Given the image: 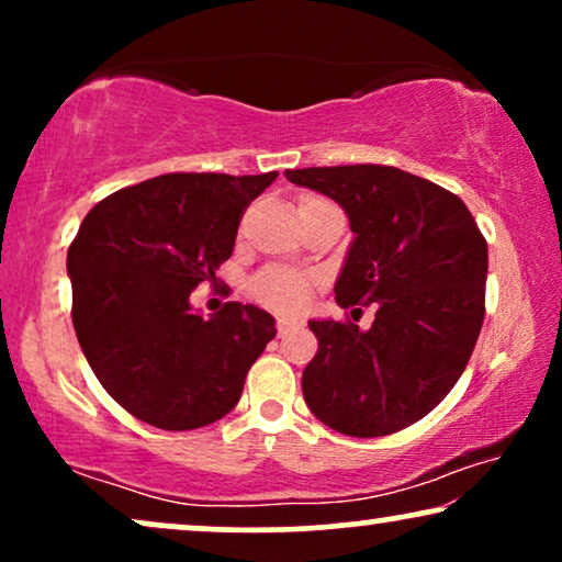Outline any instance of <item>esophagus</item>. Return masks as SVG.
Instances as JSON below:
<instances>
[{
    "label": "esophagus",
    "mask_w": 562,
    "mask_h": 562,
    "mask_svg": "<svg viewBox=\"0 0 562 562\" xmlns=\"http://www.w3.org/2000/svg\"><path fill=\"white\" fill-rule=\"evenodd\" d=\"M276 327H279V335L283 337L286 333H291V329H299V327H302V322H299V319H291V317H279V322H276Z\"/></svg>",
    "instance_id": "esophagus-1"
}]
</instances>
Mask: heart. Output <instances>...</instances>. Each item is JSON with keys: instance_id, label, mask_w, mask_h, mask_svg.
I'll return each mask as SVG.
<instances>
[{"instance_id": "b5f03b06", "label": "heart", "mask_w": 562, "mask_h": 562, "mask_svg": "<svg viewBox=\"0 0 562 562\" xmlns=\"http://www.w3.org/2000/svg\"><path fill=\"white\" fill-rule=\"evenodd\" d=\"M314 199V196H304ZM314 283L306 273L289 271V268H268L252 281V294L260 302L279 312H294L310 302Z\"/></svg>"}]
</instances>
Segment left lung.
<instances>
[{
	"label": "left lung",
	"mask_w": 562,
	"mask_h": 562,
	"mask_svg": "<svg viewBox=\"0 0 562 562\" xmlns=\"http://www.w3.org/2000/svg\"><path fill=\"white\" fill-rule=\"evenodd\" d=\"M286 179L335 199L352 243L335 302L352 319H312L319 348L304 368L314 417L350 437H383L427 417L463 375L486 312L488 248L448 189L394 166L294 168Z\"/></svg>",
	"instance_id": "1"
}]
</instances>
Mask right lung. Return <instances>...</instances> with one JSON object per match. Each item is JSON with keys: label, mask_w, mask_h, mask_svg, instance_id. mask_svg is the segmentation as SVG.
Listing matches in <instances>:
<instances>
[{"label": "right lung", "mask_w": 562, "mask_h": 562, "mask_svg": "<svg viewBox=\"0 0 562 562\" xmlns=\"http://www.w3.org/2000/svg\"><path fill=\"white\" fill-rule=\"evenodd\" d=\"M276 176L166 173L83 217L66 260L74 329L99 383L133 417L187 432L240 402L276 319L240 302L202 317L189 296L233 256L245 206Z\"/></svg>", "instance_id": "right-lung-1"}]
</instances>
